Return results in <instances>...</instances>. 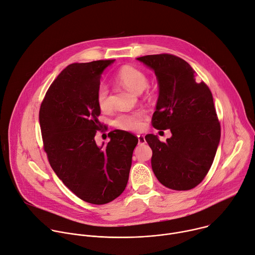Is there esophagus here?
I'll return each instance as SVG.
<instances>
[{
	"label": "esophagus",
	"mask_w": 255,
	"mask_h": 255,
	"mask_svg": "<svg viewBox=\"0 0 255 255\" xmlns=\"http://www.w3.org/2000/svg\"><path fill=\"white\" fill-rule=\"evenodd\" d=\"M137 139H138V143H139V144H143V143H145V138H144V136H143V135L138 134V135H137Z\"/></svg>",
	"instance_id": "1"
}]
</instances>
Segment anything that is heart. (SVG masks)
Instances as JSON below:
<instances>
[{
    "instance_id": "1",
    "label": "heart",
    "mask_w": 255,
    "mask_h": 255,
    "mask_svg": "<svg viewBox=\"0 0 255 255\" xmlns=\"http://www.w3.org/2000/svg\"><path fill=\"white\" fill-rule=\"evenodd\" d=\"M119 83L134 93H141L147 86L148 80L146 75L139 69L126 65L122 67L116 76ZM96 103L101 111L111 110L112 104L110 99V91L107 85H99L96 92ZM144 113L137 111L130 114H122L115 120V126L121 129L137 131L143 127Z\"/></svg>"
}]
</instances>
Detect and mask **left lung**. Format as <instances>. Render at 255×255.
<instances>
[{"label": "left lung", "mask_w": 255, "mask_h": 255, "mask_svg": "<svg viewBox=\"0 0 255 255\" xmlns=\"http://www.w3.org/2000/svg\"><path fill=\"white\" fill-rule=\"evenodd\" d=\"M136 59L154 70L158 79L159 98L151 125L172 132L166 142L155 134L145 135L152 150L151 169L167 188L193 189L210 170L220 141L212 93L180 57L157 54Z\"/></svg>", "instance_id": "left-lung-1"}]
</instances>
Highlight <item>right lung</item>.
Here are the masks:
<instances>
[{"label": "right lung", "mask_w": 255, "mask_h": 255, "mask_svg": "<svg viewBox=\"0 0 255 255\" xmlns=\"http://www.w3.org/2000/svg\"><path fill=\"white\" fill-rule=\"evenodd\" d=\"M114 62L68 65L50 85L39 113L50 166L71 192L95 205L107 204L125 191L138 141L121 129L109 132L106 146L94 139L100 128L96 92L101 74Z\"/></svg>", "instance_id": "obj_1"}]
</instances>
